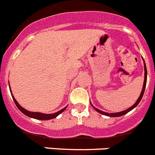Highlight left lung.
Listing matches in <instances>:
<instances>
[{
	"mask_svg": "<svg viewBox=\"0 0 155 155\" xmlns=\"http://www.w3.org/2000/svg\"><path fill=\"white\" fill-rule=\"evenodd\" d=\"M143 59V61H144V69H145V80H144V84H143V87H142V90H141V94H140L139 97L138 98V100L136 101V102L135 103V104H133V105L131 107H129V109H127V110H123V111L122 112H119V113H106V112H104L102 111V110H99V109L96 108V107H94V106L92 105V104L91 103V106L93 107V108L94 109V110H96L97 112H98L99 113H101V114H103L104 115V116H110V117H118V116H123V115L126 114V113H128L129 112H130L131 110H133L134 108H135V107L138 106V104H139L140 101H141V98H142L143 97V94H144V93H145V87H146V83H147V68H146V64H145V60H144V58H142Z\"/></svg>",
	"mask_w": 155,
	"mask_h": 155,
	"instance_id": "1",
	"label": "left lung"
}]
</instances>
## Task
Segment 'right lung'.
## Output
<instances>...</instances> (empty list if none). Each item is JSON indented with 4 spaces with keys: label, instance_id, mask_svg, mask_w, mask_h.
<instances>
[{
    "label": "right lung",
    "instance_id": "right-lung-1",
    "mask_svg": "<svg viewBox=\"0 0 155 155\" xmlns=\"http://www.w3.org/2000/svg\"><path fill=\"white\" fill-rule=\"evenodd\" d=\"M9 87H10V84H9ZM10 93H11V96L13 97V100H14V103H15L16 106L17 107V108L22 112L24 115L26 116H29L30 118H33V119H39V120H49V119H54L55 117L58 116L59 114H61L62 112H64L65 110V109L67 108L68 106H66L64 108H63L62 110H59V111L56 112V113H51V114H46V113H39V112H31V111H28L26 110V109H24L23 107H22L20 104H18L17 101H16V99L14 98V95H13L12 92H11V90H10Z\"/></svg>",
    "mask_w": 155,
    "mask_h": 155
}]
</instances>
